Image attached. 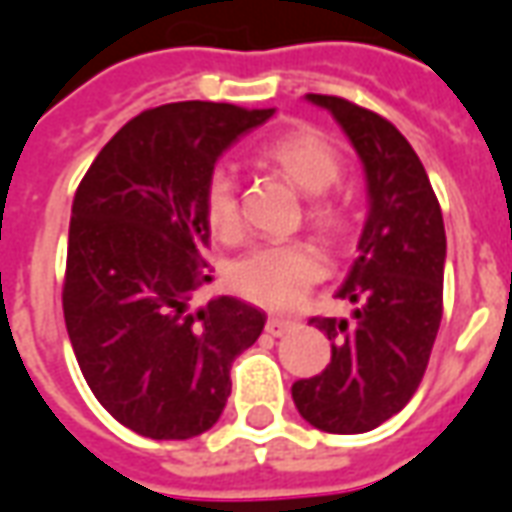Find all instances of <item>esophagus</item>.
I'll list each match as a JSON object with an SVG mask.
<instances>
[{
  "label": "esophagus",
  "instance_id": "1",
  "mask_svg": "<svg viewBox=\"0 0 512 512\" xmlns=\"http://www.w3.org/2000/svg\"><path fill=\"white\" fill-rule=\"evenodd\" d=\"M292 328H295V320H284V317H270L267 325H264V331L270 333V336H284Z\"/></svg>",
  "mask_w": 512,
  "mask_h": 512
}]
</instances>
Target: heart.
I'll use <instances>...</instances> for the list:
<instances>
[{
	"mask_svg": "<svg viewBox=\"0 0 512 512\" xmlns=\"http://www.w3.org/2000/svg\"><path fill=\"white\" fill-rule=\"evenodd\" d=\"M259 159L278 170L297 190L311 195L308 217L325 231H339L347 223V198L333 184L342 173V159L333 143L317 129L297 126L270 137L259 148ZM204 220L223 242L239 237V204L234 181L226 170H215L204 190ZM325 270L320 250L308 242H273L256 245L228 267V284L239 297L264 308L295 306L306 289Z\"/></svg>",
	"mask_w": 512,
	"mask_h": 512,
	"instance_id": "1",
	"label": "heart"
}]
</instances>
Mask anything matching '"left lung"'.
<instances>
[{"mask_svg": "<svg viewBox=\"0 0 512 512\" xmlns=\"http://www.w3.org/2000/svg\"><path fill=\"white\" fill-rule=\"evenodd\" d=\"M306 99L350 137L369 192L361 253L336 292L358 303L353 322L311 317L331 339V364L292 386L308 424L347 436L400 413L422 383L444 314L447 234L424 165L394 123L339 96Z\"/></svg>", "mask_w": 512, "mask_h": 512, "instance_id": "1", "label": "left lung"}]
</instances>
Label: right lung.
Listing matches in <instances>:
<instances>
[{
	"label": "right lung",
	"instance_id": "obj_1",
	"mask_svg": "<svg viewBox=\"0 0 512 512\" xmlns=\"http://www.w3.org/2000/svg\"><path fill=\"white\" fill-rule=\"evenodd\" d=\"M273 110L176 101L123 126L79 181L71 206L63 314L90 391L112 419L184 441L220 419L231 364L259 339L264 311L215 297L204 259V190L217 157Z\"/></svg>",
	"mask_w": 512,
	"mask_h": 512
}]
</instances>
